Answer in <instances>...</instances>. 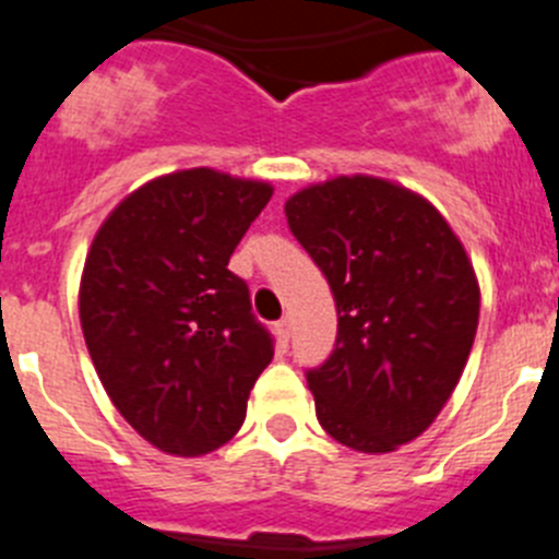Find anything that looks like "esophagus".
<instances>
[{"instance_id": "34e87169", "label": "esophagus", "mask_w": 559, "mask_h": 559, "mask_svg": "<svg viewBox=\"0 0 559 559\" xmlns=\"http://www.w3.org/2000/svg\"><path fill=\"white\" fill-rule=\"evenodd\" d=\"M274 333H276V338L283 341V344H288V338H290V319H280V322L274 324Z\"/></svg>"}]
</instances>
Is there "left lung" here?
<instances>
[{"mask_svg": "<svg viewBox=\"0 0 559 559\" xmlns=\"http://www.w3.org/2000/svg\"><path fill=\"white\" fill-rule=\"evenodd\" d=\"M285 218L338 310L335 349L308 372L316 417L353 451H397L464 372L481 305L471 257L431 201L378 176L305 187Z\"/></svg>", "mask_w": 559, "mask_h": 559, "instance_id": "1", "label": "left lung"}]
</instances>
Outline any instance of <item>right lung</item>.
Returning <instances> with one entry per match:
<instances>
[{
    "instance_id": "1",
    "label": "right lung",
    "mask_w": 559,
    "mask_h": 559,
    "mask_svg": "<svg viewBox=\"0 0 559 559\" xmlns=\"http://www.w3.org/2000/svg\"><path fill=\"white\" fill-rule=\"evenodd\" d=\"M271 192L212 167L167 173L114 206L86 254L78 305L97 378L170 456L226 445L274 358L249 288L226 269Z\"/></svg>"
}]
</instances>
